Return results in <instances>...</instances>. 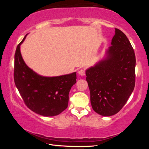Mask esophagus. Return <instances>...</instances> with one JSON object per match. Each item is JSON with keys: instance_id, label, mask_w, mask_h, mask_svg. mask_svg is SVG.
<instances>
[{"instance_id": "obj_1", "label": "esophagus", "mask_w": 149, "mask_h": 149, "mask_svg": "<svg viewBox=\"0 0 149 149\" xmlns=\"http://www.w3.org/2000/svg\"><path fill=\"white\" fill-rule=\"evenodd\" d=\"M78 74H79L80 75H81V76H84V75H85V72L84 70H81L79 71V72H78Z\"/></svg>"}]
</instances>
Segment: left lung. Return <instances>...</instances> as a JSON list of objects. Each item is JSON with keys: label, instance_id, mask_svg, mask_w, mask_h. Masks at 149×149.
<instances>
[{"label": "left lung", "instance_id": "obj_1", "mask_svg": "<svg viewBox=\"0 0 149 149\" xmlns=\"http://www.w3.org/2000/svg\"><path fill=\"white\" fill-rule=\"evenodd\" d=\"M111 45L104 58L85 72L92 108L103 116L122 109L135 83V55L127 37L116 28Z\"/></svg>", "mask_w": 149, "mask_h": 149}]
</instances>
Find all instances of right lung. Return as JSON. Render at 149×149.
Masks as SVG:
<instances>
[{"label":"right lung","mask_w":149,"mask_h":149,"mask_svg":"<svg viewBox=\"0 0 149 149\" xmlns=\"http://www.w3.org/2000/svg\"><path fill=\"white\" fill-rule=\"evenodd\" d=\"M26 36L15 52V85L25 104L33 112L46 117L58 115L68 107L70 91L76 83V72L54 77L37 74L27 66L20 52Z\"/></svg>","instance_id":"obj_1"}]
</instances>
